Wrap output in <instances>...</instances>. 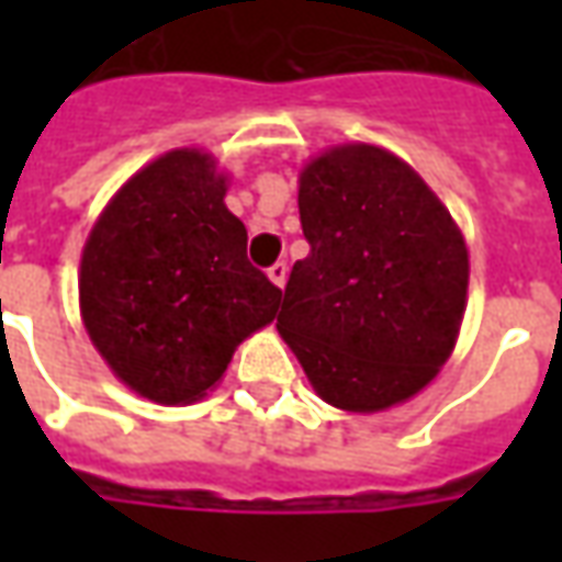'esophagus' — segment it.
I'll use <instances>...</instances> for the list:
<instances>
[{"mask_svg": "<svg viewBox=\"0 0 562 562\" xmlns=\"http://www.w3.org/2000/svg\"><path fill=\"white\" fill-rule=\"evenodd\" d=\"M268 277H270V282H273V285H285V280H289V265H285V261H273V265H270L268 268Z\"/></svg>", "mask_w": 562, "mask_h": 562, "instance_id": "esophagus-1", "label": "esophagus"}]
</instances>
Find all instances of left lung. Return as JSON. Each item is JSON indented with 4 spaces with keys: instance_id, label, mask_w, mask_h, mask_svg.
<instances>
[{
    "instance_id": "8db88e82",
    "label": "left lung",
    "mask_w": 562,
    "mask_h": 562,
    "mask_svg": "<svg viewBox=\"0 0 562 562\" xmlns=\"http://www.w3.org/2000/svg\"><path fill=\"white\" fill-rule=\"evenodd\" d=\"M297 207L310 256L285 282L282 340L340 409L413 397L458 340L470 280L458 225L406 161L367 144L310 161Z\"/></svg>"
}]
</instances>
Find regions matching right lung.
Segmentation results:
<instances>
[{
	"mask_svg": "<svg viewBox=\"0 0 562 562\" xmlns=\"http://www.w3.org/2000/svg\"><path fill=\"white\" fill-rule=\"evenodd\" d=\"M222 198L213 159L173 149L116 192L83 246V325L149 401L204 397L237 342L277 316L282 292L249 265L244 222Z\"/></svg>",
	"mask_w": 562,
	"mask_h": 562,
	"instance_id": "add662e5",
	"label": "right lung"
}]
</instances>
